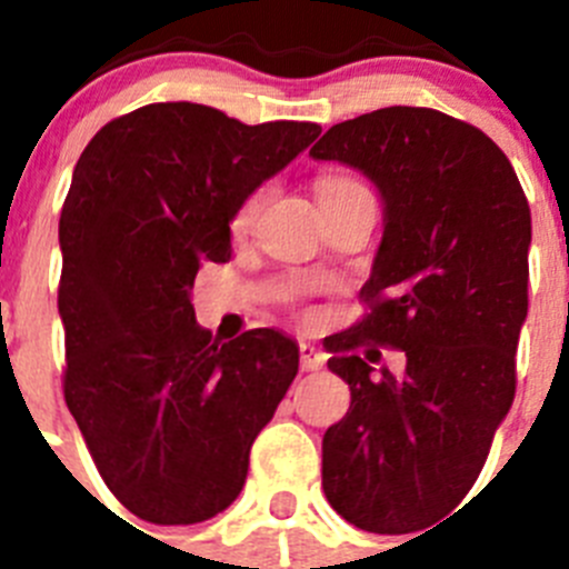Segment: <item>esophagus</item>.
Here are the masks:
<instances>
[{"instance_id":"esophagus-1","label":"esophagus","mask_w":569,"mask_h":569,"mask_svg":"<svg viewBox=\"0 0 569 569\" xmlns=\"http://www.w3.org/2000/svg\"><path fill=\"white\" fill-rule=\"evenodd\" d=\"M322 362H326V355H322L320 348L300 342V368L303 371H317V368H322Z\"/></svg>"}]
</instances>
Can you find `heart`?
I'll list each match as a JSON object with an SVG mask.
<instances>
[{"instance_id":"heart-1","label":"heart","mask_w":569,"mask_h":569,"mask_svg":"<svg viewBox=\"0 0 569 569\" xmlns=\"http://www.w3.org/2000/svg\"><path fill=\"white\" fill-rule=\"evenodd\" d=\"M357 187H362L357 178L326 176V178H320V183H317V196L326 198V196H335V192H342V189H357ZM263 196H266V189H254L252 196L240 203L238 214H234V227H249V223H252V218L258 214L260 203H263Z\"/></svg>"}]
</instances>
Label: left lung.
<instances>
[{"instance_id": "1", "label": "left lung", "mask_w": 569, "mask_h": 569, "mask_svg": "<svg viewBox=\"0 0 569 569\" xmlns=\"http://www.w3.org/2000/svg\"><path fill=\"white\" fill-rule=\"evenodd\" d=\"M311 156L362 170L386 201L366 315L326 340L351 406L322 437V490L348 525L411 533L468 496L513 406L530 207L508 156L431 107L342 121ZM368 341L407 355L399 378L370 368Z\"/></svg>"}]
</instances>
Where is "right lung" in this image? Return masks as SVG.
<instances>
[{"label":"right lung","mask_w":569,"mask_h":569,"mask_svg":"<svg viewBox=\"0 0 569 569\" xmlns=\"http://www.w3.org/2000/svg\"><path fill=\"white\" fill-rule=\"evenodd\" d=\"M320 136L192 101L112 119L84 147L59 218L64 402L112 496L152 525H196L247 482L249 448L297 373L274 329L212 342L203 263H227L240 203Z\"/></svg>","instance_id":"add662e5"}]
</instances>
